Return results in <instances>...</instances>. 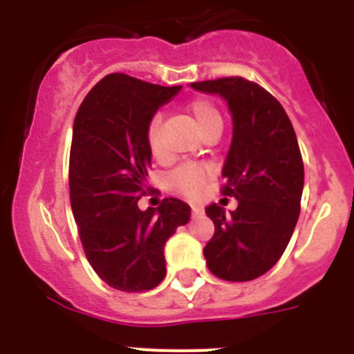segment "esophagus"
Segmentation results:
<instances>
[{
	"label": "esophagus",
	"mask_w": 354,
	"mask_h": 354,
	"mask_svg": "<svg viewBox=\"0 0 354 354\" xmlns=\"http://www.w3.org/2000/svg\"><path fill=\"white\" fill-rule=\"evenodd\" d=\"M192 212H193V216H202V214H204V207H202V205H198V204H193L192 205Z\"/></svg>",
	"instance_id": "obj_1"
}]
</instances>
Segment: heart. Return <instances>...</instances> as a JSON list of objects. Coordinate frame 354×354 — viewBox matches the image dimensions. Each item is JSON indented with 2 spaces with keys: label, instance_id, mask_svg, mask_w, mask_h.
<instances>
[{
  "label": "heart",
  "instance_id": "b5f03b06",
  "mask_svg": "<svg viewBox=\"0 0 354 354\" xmlns=\"http://www.w3.org/2000/svg\"><path fill=\"white\" fill-rule=\"evenodd\" d=\"M187 115L193 120L196 129L200 134L204 136L207 131L212 127L221 126V115L212 102L205 101V99H195L187 104ZM147 145L152 156L158 159H162L167 156V147L162 142V133H161V117L154 115L150 118L149 126H147ZM214 170L207 162H186L180 167L175 168L170 175H168V187L171 192L179 193V195L193 198L198 196L202 187L205 186L209 179L212 177Z\"/></svg>",
  "mask_w": 354,
  "mask_h": 354
}]
</instances>
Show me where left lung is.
<instances>
[{
	"instance_id": "1",
	"label": "left lung",
	"mask_w": 354,
	"mask_h": 354,
	"mask_svg": "<svg viewBox=\"0 0 354 354\" xmlns=\"http://www.w3.org/2000/svg\"><path fill=\"white\" fill-rule=\"evenodd\" d=\"M192 88L223 97L234 126L221 193L237 198V209H205L214 223L205 262L221 280L248 282L277 264L298 223L305 183L298 140L286 109L261 84L236 76Z\"/></svg>"
}]
</instances>
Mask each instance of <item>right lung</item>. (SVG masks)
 I'll use <instances>...</instances> for the list:
<instances>
[{"label":"right lung","mask_w":354,"mask_h":354,"mask_svg":"<svg viewBox=\"0 0 354 354\" xmlns=\"http://www.w3.org/2000/svg\"><path fill=\"white\" fill-rule=\"evenodd\" d=\"M180 86L108 74L86 93L74 118L68 187L84 255L101 280L126 292L154 289L167 274L165 245L192 207L165 198L142 211L152 152L147 126Z\"/></svg>","instance_id":"1"}]
</instances>
